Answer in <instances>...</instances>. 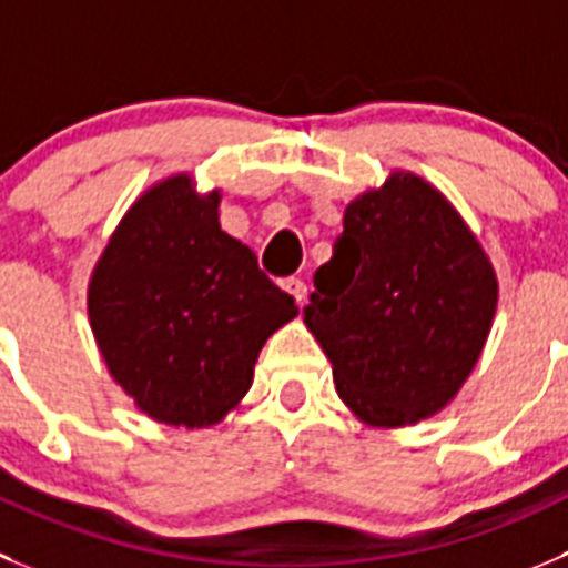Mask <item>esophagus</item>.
<instances>
[{
  "mask_svg": "<svg viewBox=\"0 0 568 568\" xmlns=\"http://www.w3.org/2000/svg\"><path fill=\"white\" fill-rule=\"evenodd\" d=\"M283 288L288 291L291 296H294L296 305H305V300H308V285L302 283L300 277H288V280H283Z\"/></svg>",
  "mask_w": 568,
  "mask_h": 568,
  "instance_id": "esophagus-1",
  "label": "esophagus"
}]
</instances>
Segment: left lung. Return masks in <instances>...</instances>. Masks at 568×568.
<instances>
[{
    "mask_svg": "<svg viewBox=\"0 0 568 568\" xmlns=\"http://www.w3.org/2000/svg\"><path fill=\"white\" fill-rule=\"evenodd\" d=\"M305 325L336 392L373 428L415 426L474 373L499 277L457 206L412 171L344 206L336 254L314 277Z\"/></svg>",
    "mask_w": 568,
    "mask_h": 568,
    "instance_id": "8db88e82",
    "label": "left lung"
}]
</instances>
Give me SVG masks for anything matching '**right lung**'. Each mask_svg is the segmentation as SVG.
<instances>
[{"label":"right lung","mask_w":568,"mask_h":568,"mask_svg":"<svg viewBox=\"0 0 568 568\" xmlns=\"http://www.w3.org/2000/svg\"><path fill=\"white\" fill-rule=\"evenodd\" d=\"M221 190L151 184L92 268L89 325L109 375L164 426L210 428L243 400L268 336L300 308L219 221Z\"/></svg>","instance_id":"add662e5"}]
</instances>
